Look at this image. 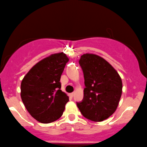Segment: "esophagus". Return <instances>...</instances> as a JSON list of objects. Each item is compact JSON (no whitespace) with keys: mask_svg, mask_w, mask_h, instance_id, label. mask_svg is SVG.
Segmentation results:
<instances>
[{"mask_svg":"<svg viewBox=\"0 0 147 147\" xmlns=\"http://www.w3.org/2000/svg\"><path fill=\"white\" fill-rule=\"evenodd\" d=\"M74 95H75V93H74V92H73V93H70V96L71 98H72V97H73V96H74Z\"/></svg>","mask_w":147,"mask_h":147,"instance_id":"1","label":"esophagus"}]
</instances>
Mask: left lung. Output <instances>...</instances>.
Returning <instances> with one entry per match:
<instances>
[{
    "instance_id": "left-lung-1",
    "label": "left lung",
    "mask_w": 147,
    "mask_h": 147,
    "mask_svg": "<svg viewBox=\"0 0 147 147\" xmlns=\"http://www.w3.org/2000/svg\"><path fill=\"white\" fill-rule=\"evenodd\" d=\"M79 63L84 77V98L77 105L85 118L102 121L114 114L122 93V81L117 70L100 56H81Z\"/></svg>"
}]
</instances>
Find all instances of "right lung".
I'll use <instances>...</instances> for the list:
<instances>
[{"instance_id": "add662e5", "label": "right lung", "mask_w": 147, "mask_h": 147, "mask_svg": "<svg viewBox=\"0 0 147 147\" xmlns=\"http://www.w3.org/2000/svg\"><path fill=\"white\" fill-rule=\"evenodd\" d=\"M69 61L64 53L51 54L36 63L21 84V98L29 114L38 121L59 119L69 98L61 90V76Z\"/></svg>"}]
</instances>
